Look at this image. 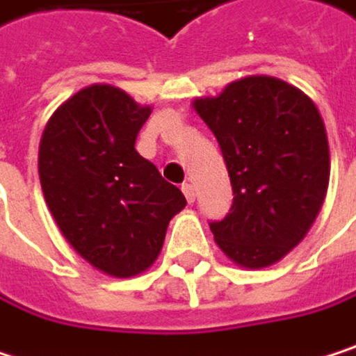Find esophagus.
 I'll use <instances>...</instances> for the list:
<instances>
[{"label":"esophagus","instance_id":"34e87169","mask_svg":"<svg viewBox=\"0 0 356 356\" xmlns=\"http://www.w3.org/2000/svg\"><path fill=\"white\" fill-rule=\"evenodd\" d=\"M181 190H184V194H186L188 202L192 204V202L196 200V190H194V186H192V184H184V186H181Z\"/></svg>","mask_w":356,"mask_h":356}]
</instances>
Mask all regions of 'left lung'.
<instances>
[{"instance_id": "left-lung-1", "label": "left lung", "mask_w": 356, "mask_h": 356, "mask_svg": "<svg viewBox=\"0 0 356 356\" xmlns=\"http://www.w3.org/2000/svg\"><path fill=\"white\" fill-rule=\"evenodd\" d=\"M194 108L221 145L234 190L225 219L211 223L215 242L240 267L277 263L325 200L330 145L317 106L298 87L254 74Z\"/></svg>"}]
</instances>
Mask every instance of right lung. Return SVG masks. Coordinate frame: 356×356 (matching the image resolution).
Segmentation results:
<instances>
[{
	"label": "right lung",
	"instance_id": "obj_1",
	"mask_svg": "<svg viewBox=\"0 0 356 356\" xmlns=\"http://www.w3.org/2000/svg\"><path fill=\"white\" fill-rule=\"evenodd\" d=\"M149 112L118 87L89 85L51 114L39 143L41 190L56 225L112 277L145 271L186 207L181 190L135 149Z\"/></svg>",
	"mask_w": 356,
	"mask_h": 356
}]
</instances>
